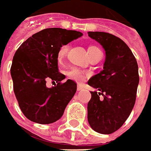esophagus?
<instances>
[{"mask_svg": "<svg viewBox=\"0 0 151 151\" xmlns=\"http://www.w3.org/2000/svg\"><path fill=\"white\" fill-rule=\"evenodd\" d=\"M83 89V86L81 85H78L77 86V91H81Z\"/></svg>", "mask_w": 151, "mask_h": 151, "instance_id": "obj_1", "label": "esophagus"}]
</instances>
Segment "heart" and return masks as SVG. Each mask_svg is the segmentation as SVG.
I'll return each instance as SVG.
<instances>
[{
  "mask_svg": "<svg viewBox=\"0 0 151 151\" xmlns=\"http://www.w3.org/2000/svg\"><path fill=\"white\" fill-rule=\"evenodd\" d=\"M68 50V44L62 45L60 47L59 50L57 52V60H58V61L62 60V59L65 56V55L67 54ZM96 50H99V48L96 47V46H95V45H91V46L88 47V53L91 52V51H94ZM67 75H68V76L71 80H73L75 81H77V82H82L83 81L85 80V78H86V74L84 73L82 70H81L80 69L77 68L71 69L70 70H69L68 72H67Z\"/></svg>",
  "mask_w": 151,
  "mask_h": 151,
  "instance_id": "1",
  "label": "heart"
}]
</instances>
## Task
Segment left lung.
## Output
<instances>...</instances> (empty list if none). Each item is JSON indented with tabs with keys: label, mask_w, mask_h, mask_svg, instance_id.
<instances>
[{
	"label": "left lung",
	"mask_w": 151,
	"mask_h": 151,
	"mask_svg": "<svg viewBox=\"0 0 151 151\" xmlns=\"http://www.w3.org/2000/svg\"><path fill=\"white\" fill-rule=\"evenodd\" d=\"M88 35L106 51L103 70L88 81L100 91H91L88 122L98 133L111 134L120 129L133 110L139 80L138 65L129 46L116 35L101 31H89Z\"/></svg>",
	"instance_id": "8db88e82"
}]
</instances>
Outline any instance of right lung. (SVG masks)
<instances>
[{
  "label": "right lung",
  "mask_w": 151,
  "mask_h": 151,
  "mask_svg": "<svg viewBox=\"0 0 151 151\" xmlns=\"http://www.w3.org/2000/svg\"><path fill=\"white\" fill-rule=\"evenodd\" d=\"M80 31L48 28L35 33L17 49L12 60L11 75L14 93L22 113L38 124H50L61 118L76 92V83L47 87L46 81H61L65 76L58 71L57 52L62 45L82 36Z\"/></svg>",
  "instance_id": "right-lung-1"
}]
</instances>
